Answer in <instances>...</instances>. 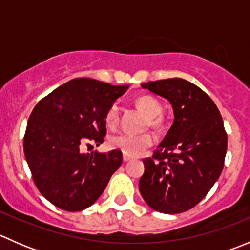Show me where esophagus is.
Instances as JSON below:
<instances>
[{
    "instance_id": "1",
    "label": "esophagus",
    "mask_w": 250,
    "mask_h": 250,
    "mask_svg": "<svg viewBox=\"0 0 250 250\" xmlns=\"http://www.w3.org/2000/svg\"><path fill=\"white\" fill-rule=\"evenodd\" d=\"M130 160H132V158H130L129 156H127V155H123V162H129Z\"/></svg>"
}]
</instances>
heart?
Masks as SVG:
<instances>
[{
    "label": "heart",
    "instance_id": "obj_1",
    "mask_svg": "<svg viewBox=\"0 0 250 250\" xmlns=\"http://www.w3.org/2000/svg\"><path fill=\"white\" fill-rule=\"evenodd\" d=\"M135 104L148 116V122L153 128H158L161 125L160 116L162 115L163 106L158 99L152 95H140L135 100ZM120 120V109L116 104L111 105L105 115V121L109 128H115L118 125ZM110 146L115 150L121 151L123 155L137 157L141 155L146 148L152 146L153 137L148 133L145 134H128V133H121V134L113 135L109 140Z\"/></svg>",
    "mask_w": 250,
    "mask_h": 250
}]
</instances>
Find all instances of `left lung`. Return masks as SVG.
Listing matches in <instances>:
<instances>
[{
    "label": "left lung",
    "mask_w": 250,
    "mask_h": 250,
    "mask_svg": "<svg viewBox=\"0 0 250 250\" xmlns=\"http://www.w3.org/2000/svg\"><path fill=\"white\" fill-rule=\"evenodd\" d=\"M172 104L174 122L152 157L143 161L139 190L156 211L178 214L206 197L224 168L228 134L218 107L183 78L143 83Z\"/></svg>",
    "instance_id": "left-lung-1"
}]
</instances>
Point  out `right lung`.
<instances>
[{"label":"right lung","instance_id":"add662e5","mask_svg":"<svg viewBox=\"0 0 250 250\" xmlns=\"http://www.w3.org/2000/svg\"><path fill=\"white\" fill-rule=\"evenodd\" d=\"M129 85L75 78L40 100L27 121L24 153L35 185L58 208L78 211L100 197L122 165V152L81 153L106 134L105 115Z\"/></svg>","mask_w":250,"mask_h":250}]
</instances>
